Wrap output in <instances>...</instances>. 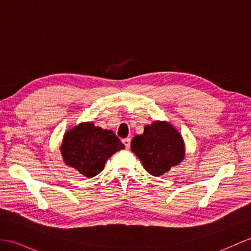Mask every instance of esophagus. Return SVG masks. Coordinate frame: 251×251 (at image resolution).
<instances>
[{
	"label": "esophagus",
	"mask_w": 251,
	"mask_h": 251,
	"mask_svg": "<svg viewBox=\"0 0 251 251\" xmlns=\"http://www.w3.org/2000/svg\"><path fill=\"white\" fill-rule=\"evenodd\" d=\"M122 142H123V144L125 145V149H126V150L129 149V147H130V139H129V138L124 139L123 141H122Z\"/></svg>",
	"instance_id": "1"
}]
</instances>
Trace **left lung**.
<instances>
[{"mask_svg":"<svg viewBox=\"0 0 251 251\" xmlns=\"http://www.w3.org/2000/svg\"><path fill=\"white\" fill-rule=\"evenodd\" d=\"M130 146L152 176L165 174L184 158L181 134L168 122L157 121L145 126L143 134L134 137Z\"/></svg>","mask_w":251,"mask_h":251,"instance_id":"obj_1","label":"left lung"}]
</instances>
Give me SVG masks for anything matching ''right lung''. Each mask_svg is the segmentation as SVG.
Instances as JSON below:
<instances>
[{"instance_id": "add662e5", "label": "right lung", "mask_w": 251, "mask_h": 251, "mask_svg": "<svg viewBox=\"0 0 251 251\" xmlns=\"http://www.w3.org/2000/svg\"><path fill=\"white\" fill-rule=\"evenodd\" d=\"M124 147L111 130L81 123L64 134L60 150L64 162L91 178L100 174L107 160Z\"/></svg>"}]
</instances>
